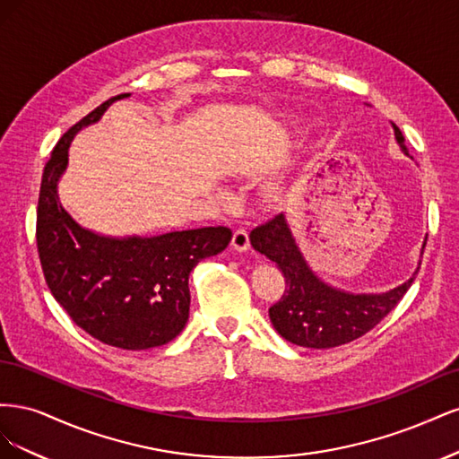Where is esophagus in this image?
I'll return each mask as SVG.
<instances>
[{
	"mask_svg": "<svg viewBox=\"0 0 459 459\" xmlns=\"http://www.w3.org/2000/svg\"><path fill=\"white\" fill-rule=\"evenodd\" d=\"M231 245H233L235 251H239V253L248 251V247H251V239H248V233L245 230H235Z\"/></svg>",
	"mask_w": 459,
	"mask_h": 459,
	"instance_id": "obj_1",
	"label": "esophagus"
}]
</instances>
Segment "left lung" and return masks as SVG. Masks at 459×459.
Masks as SVG:
<instances>
[{"mask_svg":"<svg viewBox=\"0 0 459 459\" xmlns=\"http://www.w3.org/2000/svg\"><path fill=\"white\" fill-rule=\"evenodd\" d=\"M393 128L396 142L408 155L404 135L396 124ZM251 245L275 262L285 277L283 297L270 307L272 325L285 341L304 349H333L366 335L396 308L415 280L413 273L406 283L383 295H352L333 289L308 268L283 214L255 228Z\"/></svg>","mask_w":459,"mask_h":459,"instance_id":"left-lung-1","label":"left lung"}]
</instances>
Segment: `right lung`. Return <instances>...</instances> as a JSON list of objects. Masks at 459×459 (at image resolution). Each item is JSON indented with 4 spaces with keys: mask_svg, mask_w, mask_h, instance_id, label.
<instances>
[{
    "mask_svg": "<svg viewBox=\"0 0 459 459\" xmlns=\"http://www.w3.org/2000/svg\"><path fill=\"white\" fill-rule=\"evenodd\" d=\"M128 95L93 108L53 147L39 186L36 243L51 295L78 327L117 349L145 351L182 333L189 317V273L203 258L224 251L231 230L216 226L117 239L78 226L61 206L57 182L74 134Z\"/></svg>",
    "mask_w": 459,
    "mask_h": 459,
    "instance_id": "add662e5",
    "label": "right lung"
}]
</instances>
